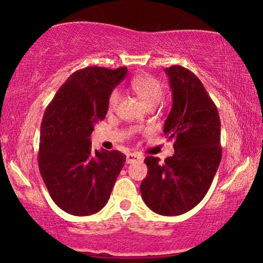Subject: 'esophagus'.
I'll return each mask as SVG.
<instances>
[{
	"label": "esophagus",
	"instance_id": "34e87169",
	"mask_svg": "<svg viewBox=\"0 0 263 263\" xmlns=\"http://www.w3.org/2000/svg\"><path fill=\"white\" fill-rule=\"evenodd\" d=\"M136 160H142V156L140 153H128L127 154V163L132 164Z\"/></svg>",
	"mask_w": 263,
	"mask_h": 263
}]
</instances>
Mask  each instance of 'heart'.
<instances>
[{"instance_id": "obj_1", "label": "heart", "mask_w": 263, "mask_h": 263, "mask_svg": "<svg viewBox=\"0 0 263 263\" xmlns=\"http://www.w3.org/2000/svg\"><path fill=\"white\" fill-rule=\"evenodd\" d=\"M132 88L139 96V98L146 104V106L151 104H158L163 98V86L156 78L151 75H140L132 80ZM120 102V92L117 89L112 91L109 98V109H115Z\"/></svg>"}]
</instances>
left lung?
<instances>
[{"mask_svg": "<svg viewBox=\"0 0 263 263\" xmlns=\"http://www.w3.org/2000/svg\"><path fill=\"white\" fill-rule=\"evenodd\" d=\"M172 107L164 134L175 140V154L159 163L146 157L148 167L140 190L156 213L174 217L193 210L206 195L221 160L220 118L202 82L181 66L165 68Z\"/></svg>", "mask_w": 263, "mask_h": 263, "instance_id": "1", "label": "left lung"}]
</instances>
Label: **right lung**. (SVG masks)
<instances>
[{
    "label": "right lung",
    "mask_w": 263,
    "mask_h": 263,
    "mask_svg": "<svg viewBox=\"0 0 263 263\" xmlns=\"http://www.w3.org/2000/svg\"><path fill=\"white\" fill-rule=\"evenodd\" d=\"M127 68L87 67L67 79L46 107L41 125L39 171L61 210L85 217L105 206L124 166L120 151H95L91 134L105 118L114 88Z\"/></svg>",
    "instance_id": "add662e5"
}]
</instances>
